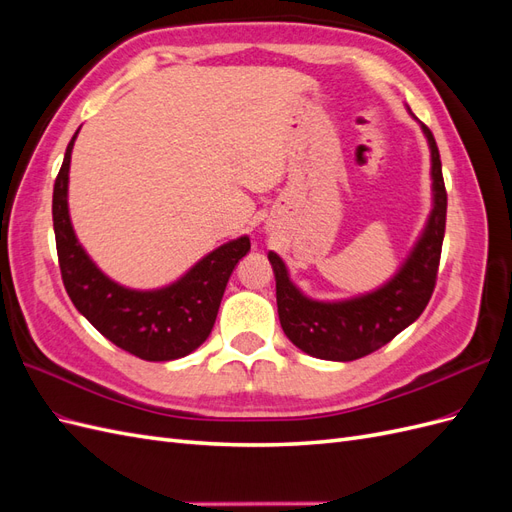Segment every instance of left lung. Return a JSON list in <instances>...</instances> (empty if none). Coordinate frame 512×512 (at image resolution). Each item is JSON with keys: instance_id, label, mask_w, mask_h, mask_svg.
<instances>
[{"instance_id": "8db88e82", "label": "left lung", "mask_w": 512, "mask_h": 512, "mask_svg": "<svg viewBox=\"0 0 512 512\" xmlns=\"http://www.w3.org/2000/svg\"><path fill=\"white\" fill-rule=\"evenodd\" d=\"M423 132L431 147L433 211L408 262L384 288L342 303L305 299L290 284L282 258L273 252L269 254L275 271L277 314L282 329L294 346L316 359L356 361L376 352L410 327L431 299L446 228V188L436 138L425 123Z\"/></svg>"}]
</instances>
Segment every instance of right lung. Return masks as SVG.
I'll use <instances>...</instances> for the list:
<instances>
[{
	"label": "right lung",
	"mask_w": 512,
	"mask_h": 512,
	"mask_svg": "<svg viewBox=\"0 0 512 512\" xmlns=\"http://www.w3.org/2000/svg\"><path fill=\"white\" fill-rule=\"evenodd\" d=\"M76 134L53 185L57 258L68 297L121 350L143 361L181 359L209 337L228 277L250 252V239L241 237L218 247L179 282L162 290L138 292L108 280L76 241L68 215V170Z\"/></svg>",
	"instance_id": "1"
}]
</instances>
